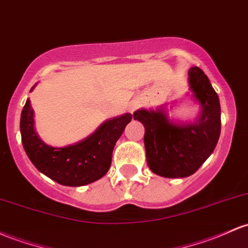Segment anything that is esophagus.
Listing matches in <instances>:
<instances>
[{
  "label": "esophagus",
  "instance_id": "obj_1",
  "mask_svg": "<svg viewBox=\"0 0 248 248\" xmlns=\"http://www.w3.org/2000/svg\"><path fill=\"white\" fill-rule=\"evenodd\" d=\"M140 101H133L132 103H130V106H129V111L130 113H133V111L134 110H137L139 107H140Z\"/></svg>",
  "mask_w": 248,
  "mask_h": 248
}]
</instances>
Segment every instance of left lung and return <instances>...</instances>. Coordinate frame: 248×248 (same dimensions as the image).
<instances>
[{
	"instance_id": "8db88e82",
	"label": "left lung",
	"mask_w": 248,
	"mask_h": 248,
	"mask_svg": "<svg viewBox=\"0 0 248 248\" xmlns=\"http://www.w3.org/2000/svg\"><path fill=\"white\" fill-rule=\"evenodd\" d=\"M189 86L202 107L192 124H174L162 110L140 109L134 120L145 126L147 164L165 178H185L197 172L213 153L221 130L219 96L199 67L190 68Z\"/></svg>"
}]
</instances>
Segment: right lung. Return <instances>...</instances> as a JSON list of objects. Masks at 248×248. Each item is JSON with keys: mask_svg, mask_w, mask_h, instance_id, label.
Masks as SVG:
<instances>
[{"mask_svg": "<svg viewBox=\"0 0 248 248\" xmlns=\"http://www.w3.org/2000/svg\"><path fill=\"white\" fill-rule=\"evenodd\" d=\"M32 115L31 102L27 100L20 121L27 155L41 173L59 184L73 187L99 180L108 172L114 146L133 118L132 114H124L105 122L93 135L76 145L54 148L37 137Z\"/></svg>", "mask_w": 248, "mask_h": 248, "instance_id": "obj_1", "label": "right lung"}]
</instances>
